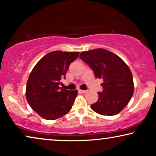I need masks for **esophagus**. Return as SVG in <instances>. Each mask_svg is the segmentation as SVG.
<instances>
[{
	"label": "esophagus",
	"instance_id": "1",
	"mask_svg": "<svg viewBox=\"0 0 156 156\" xmlns=\"http://www.w3.org/2000/svg\"><path fill=\"white\" fill-rule=\"evenodd\" d=\"M87 91V90H81V89H79V92H80V93H82V94L86 93Z\"/></svg>",
	"mask_w": 156,
	"mask_h": 156
}]
</instances>
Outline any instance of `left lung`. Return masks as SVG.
<instances>
[{
    "label": "left lung",
    "instance_id": "1",
    "mask_svg": "<svg viewBox=\"0 0 156 156\" xmlns=\"http://www.w3.org/2000/svg\"><path fill=\"white\" fill-rule=\"evenodd\" d=\"M94 71L96 78L103 80V91L98 93L97 101L91 109L104 116H114L121 112L133 94V80L128 65L118 55L98 48L80 55Z\"/></svg>",
    "mask_w": 156,
    "mask_h": 156
}]
</instances>
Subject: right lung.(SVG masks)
<instances>
[{
    "mask_svg": "<svg viewBox=\"0 0 156 156\" xmlns=\"http://www.w3.org/2000/svg\"><path fill=\"white\" fill-rule=\"evenodd\" d=\"M79 52L53 51L44 55L32 70L26 86V99L38 115L47 120H55L71 110L77 90L59 87L65 79L70 64Z\"/></svg>",
    "mask_w": 156,
    "mask_h": 156,
    "instance_id": "right-lung-1",
    "label": "right lung"
}]
</instances>
